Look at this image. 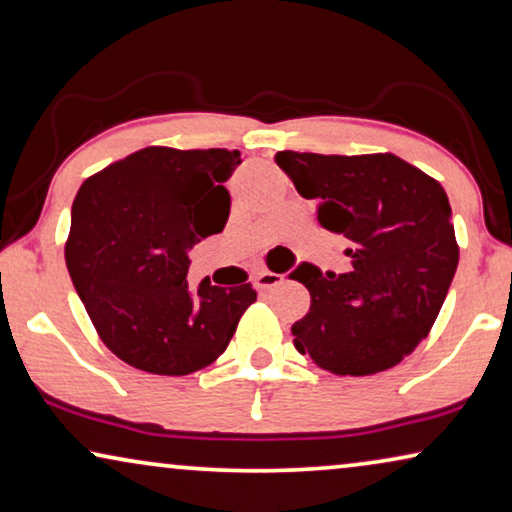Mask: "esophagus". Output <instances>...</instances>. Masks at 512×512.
Returning <instances> with one entry per match:
<instances>
[{"instance_id":"obj_1","label":"esophagus","mask_w":512,"mask_h":512,"mask_svg":"<svg viewBox=\"0 0 512 512\" xmlns=\"http://www.w3.org/2000/svg\"><path fill=\"white\" fill-rule=\"evenodd\" d=\"M282 280H285V276H280V273H271V271H262V273H257L255 276V287L257 289H273V287H278V285H282Z\"/></svg>"}]
</instances>
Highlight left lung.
I'll return each instance as SVG.
<instances>
[{
	"label": "left lung",
	"mask_w": 512,
	"mask_h": 512,
	"mask_svg": "<svg viewBox=\"0 0 512 512\" xmlns=\"http://www.w3.org/2000/svg\"><path fill=\"white\" fill-rule=\"evenodd\" d=\"M276 163L317 202L319 225L354 243L349 273L324 276L308 262L292 273L310 292L294 347L333 375L393 368L430 333L455 276L460 248L446 190L393 154L278 151Z\"/></svg>",
	"instance_id": "1"
}]
</instances>
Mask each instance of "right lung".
Masks as SVG:
<instances>
[{
    "label": "right lung",
    "instance_id": "1",
    "mask_svg": "<svg viewBox=\"0 0 512 512\" xmlns=\"http://www.w3.org/2000/svg\"><path fill=\"white\" fill-rule=\"evenodd\" d=\"M239 163V151L147 147L75 195L68 273L101 340L133 368L167 377L207 368L255 303L250 285L186 282L188 250L223 232V183Z\"/></svg>",
    "mask_w": 512,
    "mask_h": 512
}]
</instances>
